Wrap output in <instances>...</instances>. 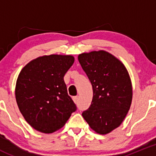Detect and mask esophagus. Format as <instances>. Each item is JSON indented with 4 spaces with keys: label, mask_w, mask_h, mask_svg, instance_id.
<instances>
[{
    "label": "esophagus",
    "mask_w": 156,
    "mask_h": 156,
    "mask_svg": "<svg viewBox=\"0 0 156 156\" xmlns=\"http://www.w3.org/2000/svg\"><path fill=\"white\" fill-rule=\"evenodd\" d=\"M72 100H73L74 103H77L78 102V97H73V98H72Z\"/></svg>",
    "instance_id": "1"
}]
</instances>
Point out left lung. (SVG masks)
<instances>
[{
    "label": "left lung",
    "mask_w": 156,
    "mask_h": 156,
    "mask_svg": "<svg viewBox=\"0 0 156 156\" xmlns=\"http://www.w3.org/2000/svg\"><path fill=\"white\" fill-rule=\"evenodd\" d=\"M78 59L93 87L92 102L82 116L94 131L107 134L120 126L131 106L130 75L122 61L104 50L81 53Z\"/></svg>",
    "instance_id": "8db88e82"
}]
</instances>
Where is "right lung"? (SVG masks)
<instances>
[{"mask_svg": "<svg viewBox=\"0 0 156 156\" xmlns=\"http://www.w3.org/2000/svg\"><path fill=\"white\" fill-rule=\"evenodd\" d=\"M74 62L72 55H44L30 61L19 74L17 106L36 130L51 133L59 130L76 109L63 79Z\"/></svg>", "mask_w": 156, "mask_h": 156, "instance_id": "add662e5", "label": "right lung"}]
</instances>
